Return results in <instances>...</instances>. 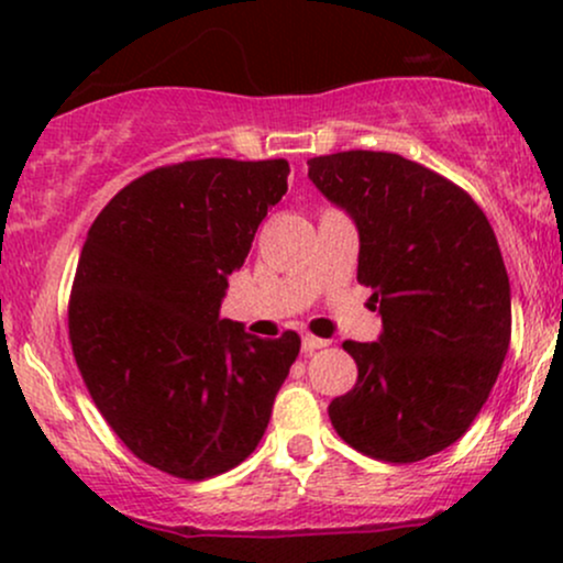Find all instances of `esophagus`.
Listing matches in <instances>:
<instances>
[{"label": "esophagus", "mask_w": 563, "mask_h": 563, "mask_svg": "<svg viewBox=\"0 0 563 563\" xmlns=\"http://www.w3.org/2000/svg\"><path fill=\"white\" fill-rule=\"evenodd\" d=\"M322 346H328V341L325 339H318V335H303V339H301V349H303V352H309V354H312V352H318V349H322Z\"/></svg>", "instance_id": "esophagus-1"}]
</instances>
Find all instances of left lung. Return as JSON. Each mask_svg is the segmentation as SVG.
I'll use <instances>...</instances> for the list:
<instances>
[{
	"instance_id": "8db88e82",
	"label": "left lung",
	"mask_w": 563,
	"mask_h": 563,
	"mask_svg": "<svg viewBox=\"0 0 563 563\" xmlns=\"http://www.w3.org/2000/svg\"><path fill=\"white\" fill-rule=\"evenodd\" d=\"M309 179L354 219L357 280L378 341H344L357 384L328 416L346 444L416 463L457 442L493 391L510 344V283L487 217L463 187L397 153L309 158Z\"/></svg>"
}]
</instances>
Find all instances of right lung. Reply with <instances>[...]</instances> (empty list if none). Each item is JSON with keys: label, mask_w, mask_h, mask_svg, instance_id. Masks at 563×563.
<instances>
[{"label": "right lung", "mask_w": 563, "mask_h": 563, "mask_svg": "<svg viewBox=\"0 0 563 563\" xmlns=\"http://www.w3.org/2000/svg\"><path fill=\"white\" fill-rule=\"evenodd\" d=\"M288 161L200 158L115 192L89 228L68 303L84 384L147 466L200 482L256 450L301 339L219 318Z\"/></svg>", "instance_id": "add662e5"}]
</instances>
